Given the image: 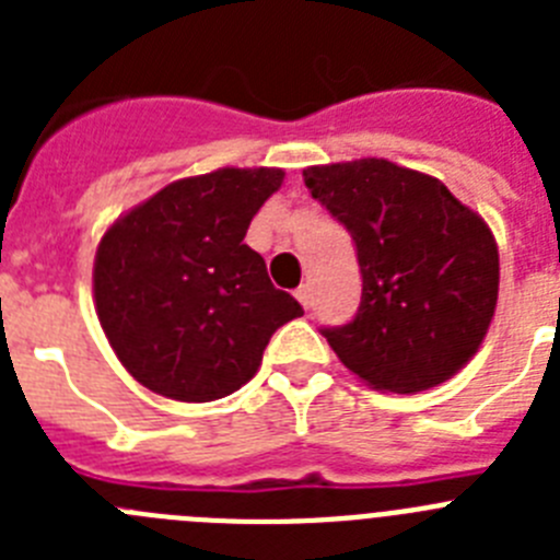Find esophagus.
<instances>
[{"mask_svg": "<svg viewBox=\"0 0 560 560\" xmlns=\"http://www.w3.org/2000/svg\"><path fill=\"white\" fill-rule=\"evenodd\" d=\"M294 296H296V300H300V305H303V308H311V303H314V294H311V285L308 283L300 285Z\"/></svg>", "mask_w": 560, "mask_h": 560, "instance_id": "34e87169", "label": "esophagus"}]
</instances>
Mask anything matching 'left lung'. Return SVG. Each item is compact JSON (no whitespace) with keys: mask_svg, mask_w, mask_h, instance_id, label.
Returning a JSON list of instances; mask_svg holds the SVG:
<instances>
[{"mask_svg":"<svg viewBox=\"0 0 560 560\" xmlns=\"http://www.w3.org/2000/svg\"><path fill=\"white\" fill-rule=\"evenodd\" d=\"M303 179L359 255V311L341 328H323L341 364L398 395L452 378L497 311L491 226L440 179L375 156L305 167Z\"/></svg>","mask_w":560,"mask_h":560,"instance_id":"left-lung-1","label":"left lung"}]
</instances>
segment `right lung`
Segmentation results:
<instances>
[{"label": "right lung", "mask_w": 560, "mask_h": 560, "mask_svg": "<svg viewBox=\"0 0 560 560\" xmlns=\"http://www.w3.org/2000/svg\"><path fill=\"white\" fill-rule=\"evenodd\" d=\"M283 176L280 167H219L173 182L101 237L97 319L142 387L187 404L224 398L257 373L271 334L303 316L244 244Z\"/></svg>", "instance_id": "obj_1"}]
</instances>
